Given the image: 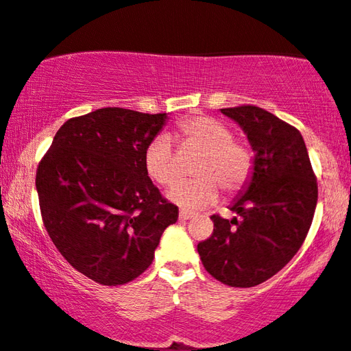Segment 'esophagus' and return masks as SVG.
Returning <instances> with one entry per match:
<instances>
[{
  "label": "esophagus",
  "mask_w": 351,
  "mask_h": 351,
  "mask_svg": "<svg viewBox=\"0 0 351 351\" xmlns=\"http://www.w3.org/2000/svg\"><path fill=\"white\" fill-rule=\"evenodd\" d=\"M191 217H193V214L188 210H180V220H189Z\"/></svg>",
  "instance_id": "34e87169"
}]
</instances>
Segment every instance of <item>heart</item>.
I'll return each mask as SVG.
<instances>
[{"label": "heart", "instance_id": "b5f03b06", "mask_svg": "<svg viewBox=\"0 0 351 351\" xmlns=\"http://www.w3.org/2000/svg\"><path fill=\"white\" fill-rule=\"evenodd\" d=\"M175 139L181 152L199 154L191 173L196 178L181 181L168 191V199L183 208L212 206L221 193L232 196L245 188L252 173V155L219 119L196 114L178 123ZM144 170L155 184L170 186L178 180L180 165L171 139L157 136L144 152Z\"/></svg>", "mask_w": 351, "mask_h": 351}]
</instances>
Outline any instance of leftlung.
<instances>
[{
  "label": "left lung",
  "mask_w": 351,
  "mask_h": 351,
  "mask_svg": "<svg viewBox=\"0 0 351 351\" xmlns=\"http://www.w3.org/2000/svg\"><path fill=\"white\" fill-rule=\"evenodd\" d=\"M246 132L254 165L230 210L239 219L212 215L214 233L197 245L204 267L230 287L269 280L303 245L317 204V181L303 136L254 105L221 108Z\"/></svg>",
  "instance_id": "8db88e82"
}]
</instances>
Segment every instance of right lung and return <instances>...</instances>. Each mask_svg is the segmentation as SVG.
Returning <instances> with one entry per match:
<instances>
[{"label": "right lung", "mask_w": 351, "mask_h": 351, "mask_svg": "<svg viewBox=\"0 0 351 351\" xmlns=\"http://www.w3.org/2000/svg\"><path fill=\"white\" fill-rule=\"evenodd\" d=\"M167 113L100 108L71 118L38 163L40 212L53 245L74 269L117 287L152 264L178 207L144 170V152Z\"/></svg>", "instance_id": "obj_1"}]
</instances>
